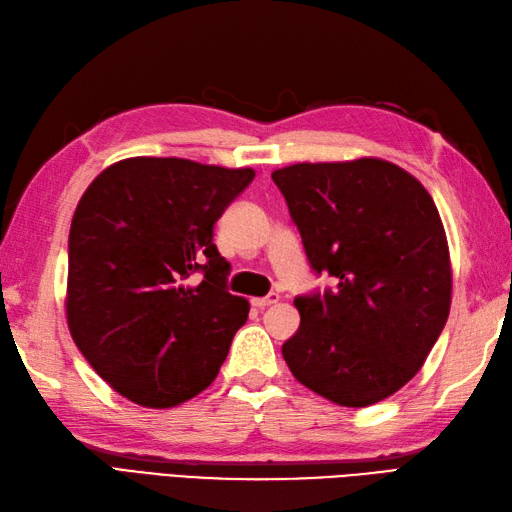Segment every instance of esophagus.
<instances>
[{
  "mask_svg": "<svg viewBox=\"0 0 512 512\" xmlns=\"http://www.w3.org/2000/svg\"><path fill=\"white\" fill-rule=\"evenodd\" d=\"M279 294H268V296H264V298H253V307H257V309H266V307H270V305H274V303H279Z\"/></svg>",
  "mask_w": 512,
  "mask_h": 512,
  "instance_id": "34e87169",
  "label": "esophagus"
}]
</instances>
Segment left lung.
Listing matches in <instances>:
<instances>
[{
    "label": "left lung",
    "mask_w": 512,
    "mask_h": 512,
    "mask_svg": "<svg viewBox=\"0 0 512 512\" xmlns=\"http://www.w3.org/2000/svg\"><path fill=\"white\" fill-rule=\"evenodd\" d=\"M311 268L335 287L296 296L300 326L283 344L298 383L339 406H370L422 368L452 300L443 222L404 168L361 157L272 173Z\"/></svg>",
    "instance_id": "1"
}]
</instances>
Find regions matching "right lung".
Instances as JSON below:
<instances>
[{"mask_svg": "<svg viewBox=\"0 0 512 512\" xmlns=\"http://www.w3.org/2000/svg\"><path fill=\"white\" fill-rule=\"evenodd\" d=\"M253 168L129 157L90 183L69 233L67 322L123 398L170 409L212 385L248 303L227 292L214 225ZM204 272L192 286L187 279Z\"/></svg>", "mask_w": 512, "mask_h": 512, "instance_id": "right-lung-1", "label": "right lung"}]
</instances>
